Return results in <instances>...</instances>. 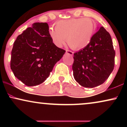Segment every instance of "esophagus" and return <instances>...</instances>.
<instances>
[{"label":"esophagus","mask_w":127,"mask_h":127,"mask_svg":"<svg viewBox=\"0 0 127 127\" xmlns=\"http://www.w3.org/2000/svg\"><path fill=\"white\" fill-rule=\"evenodd\" d=\"M66 53L70 55H73V52L72 51L70 50H66Z\"/></svg>","instance_id":"1"}]
</instances>
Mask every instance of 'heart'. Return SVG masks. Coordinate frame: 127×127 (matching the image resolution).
<instances>
[{
  "mask_svg": "<svg viewBox=\"0 0 127 127\" xmlns=\"http://www.w3.org/2000/svg\"><path fill=\"white\" fill-rule=\"evenodd\" d=\"M95 29V23L91 19L70 18L55 23V29H49V34L54 44L59 47L64 44L67 39L71 48L79 50L89 45Z\"/></svg>",
  "mask_w": 127,
  "mask_h": 127,
  "instance_id": "1",
  "label": "heart"
}]
</instances>
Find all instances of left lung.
<instances>
[{
  "instance_id": "1",
  "label": "left lung",
  "mask_w": 127,
  "mask_h": 127,
  "mask_svg": "<svg viewBox=\"0 0 127 127\" xmlns=\"http://www.w3.org/2000/svg\"><path fill=\"white\" fill-rule=\"evenodd\" d=\"M115 56L111 36L101 27L87 47L74 54L72 69L76 81L86 88L101 85L113 71Z\"/></svg>"
}]
</instances>
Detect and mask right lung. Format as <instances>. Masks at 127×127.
I'll return each instance as SVG.
<instances>
[{"label":"right lung","instance_id":"add662e5","mask_svg":"<svg viewBox=\"0 0 127 127\" xmlns=\"http://www.w3.org/2000/svg\"><path fill=\"white\" fill-rule=\"evenodd\" d=\"M65 51L52 42L46 23H35L20 34L11 51V68L23 84L32 87L48 78Z\"/></svg>","mask_w":127,"mask_h":127}]
</instances>
